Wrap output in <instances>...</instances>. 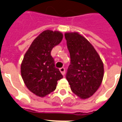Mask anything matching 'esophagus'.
I'll return each mask as SVG.
<instances>
[{
  "instance_id": "34e87169",
  "label": "esophagus",
  "mask_w": 122,
  "mask_h": 122,
  "mask_svg": "<svg viewBox=\"0 0 122 122\" xmlns=\"http://www.w3.org/2000/svg\"><path fill=\"white\" fill-rule=\"evenodd\" d=\"M60 72L62 73V75H63V76H64V74H65V72H66V70H65V68H64V67L60 68Z\"/></svg>"
}]
</instances>
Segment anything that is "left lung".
<instances>
[{
    "instance_id": "1",
    "label": "left lung",
    "mask_w": 122,
    "mask_h": 122,
    "mask_svg": "<svg viewBox=\"0 0 122 122\" xmlns=\"http://www.w3.org/2000/svg\"><path fill=\"white\" fill-rule=\"evenodd\" d=\"M65 37L71 56L66 78L72 92L81 99L89 98L103 80L104 65L92 44L78 32H66Z\"/></svg>"
}]
</instances>
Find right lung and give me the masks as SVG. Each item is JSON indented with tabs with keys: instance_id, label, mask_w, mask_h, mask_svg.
Returning a JSON list of instances; mask_svg holds the SVG:
<instances>
[{
	"instance_id": "obj_1",
	"label": "right lung",
	"mask_w": 122,
	"mask_h": 122,
	"mask_svg": "<svg viewBox=\"0 0 122 122\" xmlns=\"http://www.w3.org/2000/svg\"><path fill=\"white\" fill-rule=\"evenodd\" d=\"M62 39L63 34L59 31H43L24 55L21 64V77L27 88L37 96L44 97L54 91L57 81L63 78L51 56L53 48Z\"/></svg>"
}]
</instances>
